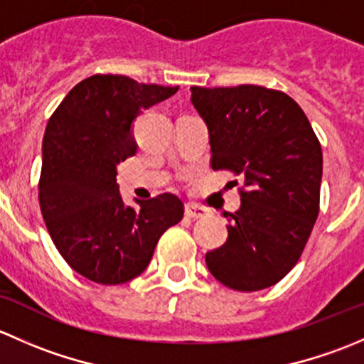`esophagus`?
Wrapping results in <instances>:
<instances>
[{"mask_svg":"<svg viewBox=\"0 0 364 364\" xmlns=\"http://www.w3.org/2000/svg\"><path fill=\"white\" fill-rule=\"evenodd\" d=\"M185 215L188 216V218L197 220V218H204V216L208 215V211H205L204 208H200V205H197V204H186Z\"/></svg>","mask_w":364,"mask_h":364,"instance_id":"1","label":"esophagus"}]
</instances>
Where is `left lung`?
Segmentation results:
<instances>
[{
  "label": "left lung",
  "mask_w": 364,
  "mask_h": 364,
  "mask_svg": "<svg viewBox=\"0 0 364 364\" xmlns=\"http://www.w3.org/2000/svg\"><path fill=\"white\" fill-rule=\"evenodd\" d=\"M209 132L211 167L243 178L225 245L205 253L225 287L253 292L278 284L299 260L318 215L322 149L303 109L262 86L190 87Z\"/></svg>",
  "instance_id": "8db88e82"
}]
</instances>
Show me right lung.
I'll return each instance as SVG.
<instances>
[{
	"label": "right lung",
	"mask_w": 364,
	"mask_h": 364,
	"mask_svg": "<svg viewBox=\"0 0 364 364\" xmlns=\"http://www.w3.org/2000/svg\"><path fill=\"white\" fill-rule=\"evenodd\" d=\"M179 87L124 75L80 80L47 123L38 199L47 230L68 266L91 282L119 285L148 267L160 236L181 222L172 193L123 203L117 165L137 153L134 121Z\"/></svg>",
	"instance_id": "right-lung-1"
}]
</instances>
